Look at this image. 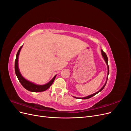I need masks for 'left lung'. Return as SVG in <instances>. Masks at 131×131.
I'll return each mask as SVG.
<instances>
[{
  "mask_svg": "<svg viewBox=\"0 0 131 131\" xmlns=\"http://www.w3.org/2000/svg\"><path fill=\"white\" fill-rule=\"evenodd\" d=\"M101 52H102V56H103V58H104V61H105V63H106V65H107V67H108V75H107V78H106V82H105V84H104V86H103L102 88L100 90H99V91H98V92H97L96 93H93V94L89 95V96H86V97H82V98H79V97H74V98H77V99H79H79H82V100H86V99H89V98H90L91 97H92L94 96V95H96V94H97V93H98L99 92H100L103 89H104V88L105 85H106V84L107 80H108V75H109V66H108V57H107L106 53H105L102 50H101Z\"/></svg>",
  "mask_w": 131,
  "mask_h": 131,
  "instance_id": "left-lung-1",
  "label": "left lung"
}]
</instances>
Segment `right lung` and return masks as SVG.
Listing matches in <instances>:
<instances>
[{
	"instance_id": "1",
	"label": "right lung",
	"mask_w": 131,
	"mask_h": 131,
	"mask_svg": "<svg viewBox=\"0 0 131 131\" xmlns=\"http://www.w3.org/2000/svg\"><path fill=\"white\" fill-rule=\"evenodd\" d=\"M23 45L20 47V48L19 49L18 52L16 54V57L15 62V70L16 75L19 81L20 82L21 85L23 86V88L27 90L28 91H30V92H42V91H45L46 90L48 89L53 84V82L55 78L56 77V75L53 78V79L50 81H49L48 83H47L45 85H37L35 84L34 83L30 82L28 80H26L25 78L23 77L22 75H21L20 72L18 68V56L20 51L22 49Z\"/></svg>"
}]
</instances>
